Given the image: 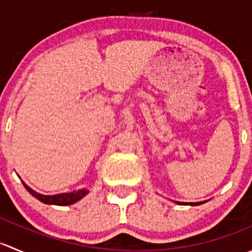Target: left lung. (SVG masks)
<instances>
[{
  "label": "left lung",
  "instance_id": "left-lung-1",
  "mask_svg": "<svg viewBox=\"0 0 252 252\" xmlns=\"http://www.w3.org/2000/svg\"><path fill=\"white\" fill-rule=\"evenodd\" d=\"M177 202V204H179V205H190V206H199V205H202V204H205V202H207V201H200V202H187V204H185V202H179V201H175Z\"/></svg>",
  "mask_w": 252,
  "mask_h": 252
}]
</instances>
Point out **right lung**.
<instances>
[{
	"label": "right lung",
	"mask_w": 252,
	"mask_h": 252,
	"mask_svg": "<svg viewBox=\"0 0 252 252\" xmlns=\"http://www.w3.org/2000/svg\"><path fill=\"white\" fill-rule=\"evenodd\" d=\"M23 185L25 187V189L30 192L34 197H36L39 201L44 202L47 205H57V206H69L78 202L79 200L83 199L84 196L89 194L88 189H80L78 191H72V192H63V194H57V195H42L36 192L35 190H32V188L28 187L24 182Z\"/></svg>",
	"instance_id": "obj_1"
}]
</instances>
